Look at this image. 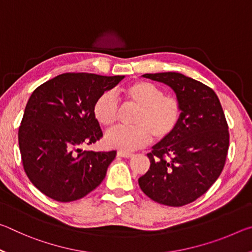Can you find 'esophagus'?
I'll use <instances>...</instances> for the list:
<instances>
[{"instance_id":"1","label":"esophagus","mask_w":252,"mask_h":252,"mask_svg":"<svg viewBox=\"0 0 252 252\" xmlns=\"http://www.w3.org/2000/svg\"><path fill=\"white\" fill-rule=\"evenodd\" d=\"M118 157L121 158H132L133 157V153H129V152H125V151H118Z\"/></svg>"}]
</instances>
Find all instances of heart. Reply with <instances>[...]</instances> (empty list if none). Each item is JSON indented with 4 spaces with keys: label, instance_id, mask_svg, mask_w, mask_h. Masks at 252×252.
Wrapping results in <instances>:
<instances>
[{
    "label": "heart",
    "instance_id": "b5f03b06",
    "mask_svg": "<svg viewBox=\"0 0 252 252\" xmlns=\"http://www.w3.org/2000/svg\"><path fill=\"white\" fill-rule=\"evenodd\" d=\"M118 95L126 104L139 108L132 127H117L106 134V143L122 151H133L155 140L171 135L182 117V105L177 96L163 91L148 81H133L118 90ZM95 120L105 129H112L119 118V100L111 91L99 95L93 105Z\"/></svg>",
    "mask_w": 252,
    "mask_h": 252
}]
</instances>
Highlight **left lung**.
<instances>
[{
    "label": "left lung",
    "mask_w": 252,
    "mask_h": 252,
    "mask_svg": "<svg viewBox=\"0 0 252 252\" xmlns=\"http://www.w3.org/2000/svg\"><path fill=\"white\" fill-rule=\"evenodd\" d=\"M171 87L182 105L173 133L148 153L150 169L139 179L149 198L170 207L193 202L222 172L229 130L218 96L208 85L177 72L143 74Z\"/></svg>",
    "instance_id": "left-lung-1"
}]
</instances>
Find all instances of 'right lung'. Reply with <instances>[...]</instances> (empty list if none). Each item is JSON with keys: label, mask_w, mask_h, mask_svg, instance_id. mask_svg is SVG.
Instances as JSON below:
<instances>
[{"label": "right lung", "mask_w": 252, "mask_h": 252, "mask_svg": "<svg viewBox=\"0 0 252 252\" xmlns=\"http://www.w3.org/2000/svg\"><path fill=\"white\" fill-rule=\"evenodd\" d=\"M125 78L63 73L37 87L19 126L22 164L34 186L60 202L83 198L103 181L116 151H82L103 133L95 100Z\"/></svg>", "instance_id": "1"}]
</instances>
